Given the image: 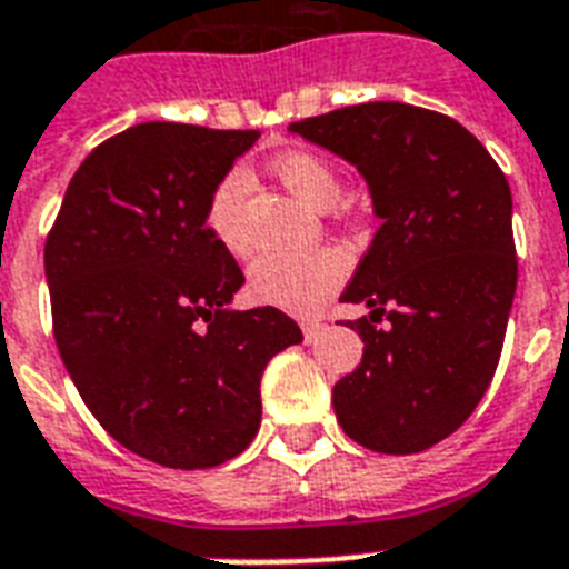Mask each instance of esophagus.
Listing matches in <instances>:
<instances>
[{
    "label": "esophagus",
    "instance_id": "obj_1",
    "mask_svg": "<svg viewBox=\"0 0 569 569\" xmlns=\"http://www.w3.org/2000/svg\"><path fill=\"white\" fill-rule=\"evenodd\" d=\"M325 328V325H321V321H316V319H307V321H301V330H303V339H307V342H312V339L319 337V330Z\"/></svg>",
    "mask_w": 569,
    "mask_h": 569
}]
</instances>
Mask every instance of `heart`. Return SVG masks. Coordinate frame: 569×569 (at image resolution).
<instances>
[{
    "label": "heart",
    "mask_w": 569,
    "mask_h": 569,
    "mask_svg": "<svg viewBox=\"0 0 569 569\" xmlns=\"http://www.w3.org/2000/svg\"><path fill=\"white\" fill-rule=\"evenodd\" d=\"M271 173L295 200H301L316 212L337 209L346 191L337 164L316 150H289L277 156L271 162ZM248 189V171L236 168L223 173L206 206V230L212 232V239L232 257H241L248 250V239H244ZM346 274L348 259L337 248H319L310 253H266L250 266L248 289L257 301L280 307V310L312 312L328 301V295L346 280Z\"/></svg>",
    "instance_id": "1"
}]
</instances>
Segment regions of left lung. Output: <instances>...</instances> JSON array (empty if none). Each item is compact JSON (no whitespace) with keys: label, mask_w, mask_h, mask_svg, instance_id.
<instances>
[{"label":"left lung","mask_w":569,"mask_h":569,"mask_svg":"<svg viewBox=\"0 0 569 569\" xmlns=\"http://www.w3.org/2000/svg\"><path fill=\"white\" fill-rule=\"evenodd\" d=\"M363 173L380 227L339 301L363 360L333 387L355 442L431 449L467 422L493 380L517 292L511 189L458 120L407 102H363L292 123Z\"/></svg>","instance_id":"1"}]
</instances>
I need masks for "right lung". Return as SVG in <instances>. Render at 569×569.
I'll return each mask as SVG.
<instances>
[{
	"label": "right lung",
	"instance_id": "right-lung-1",
	"mask_svg": "<svg viewBox=\"0 0 569 569\" xmlns=\"http://www.w3.org/2000/svg\"><path fill=\"white\" fill-rule=\"evenodd\" d=\"M253 129L138 123L93 147L47 236L52 333L106 431L171 469L236 458L262 419L268 360L301 342L274 307L230 310L239 262L206 230Z\"/></svg>",
	"mask_w": 569,
	"mask_h": 569
}]
</instances>
